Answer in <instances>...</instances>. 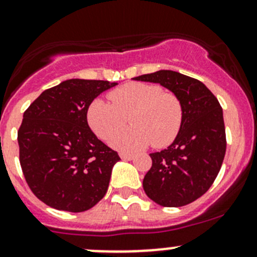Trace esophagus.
<instances>
[{"instance_id":"obj_1","label":"esophagus","mask_w":257,"mask_h":257,"mask_svg":"<svg viewBox=\"0 0 257 257\" xmlns=\"http://www.w3.org/2000/svg\"><path fill=\"white\" fill-rule=\"evenodd\" d=\"M119 157H120L123 160H133L134 158H136L133 154H126V153H120Z\"/></svg>"}]
</instances>
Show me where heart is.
Returning a JSON list of instances; mask_svg holds the SVG:
<instances>
[{
    "instance_id": "heart-1",
    "label": "heart",
    "mask_w": 257,
    "mask_h": 257,
    "mask_svg": "<svg viewBox=\"0 0 257 257\" xmlns=\"http://www.w3.org/2000/svg\"><path fill=\"white\" fill-rule=\"evenodd\" d=\"M108 97L112 104L100 98L90 103L87 119L92 131L103 141L110 139L115 149L136 152L150 143L163 148L177 138L184 114L175 93L158 84L131 82L113 89ZM126 117L131 126L121 131Z\"/></svg>"
}]
</instances>
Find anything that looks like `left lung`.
I'll return each instance as SVG.
<instances>
[{
  "label": "left lung",
  "mask_w": 257,
  "mask_h": 257,
  "mask_svg": "<svg viewBox=\"0 0 257 257\" xmlns=\"http://www.w3.org/2000/svg\"><path fill=\"white\" fill-rule=\"evenodd\" d=\"M159 83L178 95L183 124L167 149L152 153V168L143 179L145 194L167 208L188 205L209 190L226 152L219 100L200 80L174 71H158L133 78Z\"/></svg>",
  "instance_id": "8db88e82"
}]
</instances>
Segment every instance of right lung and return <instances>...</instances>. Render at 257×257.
Wrapping results in <instances>:
<instances>
[{"label": "right lung", "mask_w": 257, "mask_h": 257, "mask_svg": "<svg viewBox=\"0 0 257 257\" xmlns=\"http://www.w3.org/2000/svg\"><path fill=\"white\" fill-rule=\"evenodd\" d=\"M114 85L108 80H64L46 89L23 113L17 133L21 168L46 205L85 211L107 193L120 158L90 131L87 112L94 98Z\"/></svg>", "instance_id": "obj_1"}]
</instances>
